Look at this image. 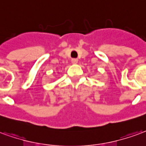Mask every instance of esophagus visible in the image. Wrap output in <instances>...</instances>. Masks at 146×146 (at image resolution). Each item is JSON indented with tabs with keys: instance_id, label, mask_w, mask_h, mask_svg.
Here are the masks:
<instances>
[{
	"instance_id": "1",
	"label": "esophagus",
	"mask_w": 146,
	"mask_h": 146,
	"mask_svg": "<svg viewBox=\"0 0 146 146\" xmlns=\"http://www.w3.org/2000/svg\"><path fill=\"white\" fill-rule=\"evenodd\" d=\"M78 61V59H76V58H73L72 60V64H77Z\"/></svg>"
}]
</instances>
